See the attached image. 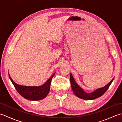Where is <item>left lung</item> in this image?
Listing matches in <instances>:
<instances>
[{
	"instance_id": "obj_1",
	"label": "left lung",
	"mask_w": 122,
	"mask_h": 122,
	"mask_svg": "<svg viewBox=\"0 0 122 122\" xmlns=\"http://www.w3.org/2000/svg\"><path fill=\"white\" fill-rule=\"evenodd\" d=\"M113 80H114V78L111 80V81L108 83L107 85H106L105 86L103 87L98 89L97 90H95V91L93 92L92 93H87L84 92V91L77 84L76 81H75V80L73 78V76H72V74L71 73L70 74L71 85L72 89L73 90L74 94L79 98H81L82 99L86 100H94L103 95L104 94L105 92L107 90L108 87H109L110 85L113 82Z\"/></svg>"
}]
</instances>
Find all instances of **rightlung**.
Listing matches in <instances>:
<instances>
[{"label": "right lung", "instance_id": "right-lung-1", "mask_svg": "<svg viewBox=\"0 0 122 122\" xmlns=\"http://www.w3.org/2000/svg\"><path fill=\"white\" fill-rule=\"evenodd\" d=\"M54 74L55 73H54L45 84L40 86H26L18 85L13 81L10 75L9 76L15 89L22 97L29 100L39 101L43 99L48 95L50 89L51 80Z\"/></svg>", "mask_w": 122, "mask_h": 122}]
</instances>
